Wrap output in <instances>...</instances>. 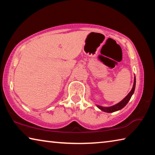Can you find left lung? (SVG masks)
Instances as JSON below:
<instances>
[{
	"mask_svg": "<svg viewBox=\"0 0 155 155\" xmlns=\"http://www.w3.org/2000/svg\"><path fill=\"white\" fill-rule=\"evenodd\" d=\"M135 83L136 81H135V77L134 83H133L132 90H131L130 92L128 93V95L126 96L121 102H120L119 103H117L114 106H111L109 107H104L99 105H97V107H98L100 109L102 110V111H103L104 112H107V113H112V112H114V111H118V110L122 109L123 107H124L126 105H127V104L128 103V101H130L131 96H132L133 93H134L135 89Z\"/></svg>",
	"mask_w": 155,
	"mask_h": 155,
	"instance_id": "obj_1",
	"label": "left lung"
}]
</instances>
